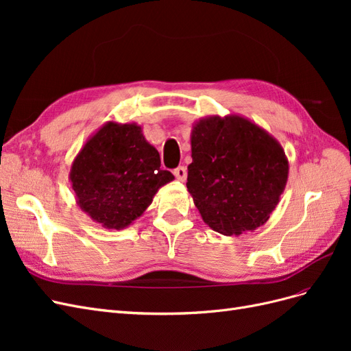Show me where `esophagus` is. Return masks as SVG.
I'll list each match as a JSON object with an SVG mask.
<instances>
[{
	"label": "esophagus",
	"mask_w": 351,
	"mask_h": 351,
	"mask_svg": "<svg viewBox=\"0 0 351 351\" xmlns=\"http://www.w3.org/2000/svg\"><path fill=\"white\" fill-rule=\"evenodd\" d=\"M174 176L177 180H180V182H184L187 178V169L184 167H178L174 169Z\"/></svg>",
	"instance_id": "esophagus-1"
}]
</instances>
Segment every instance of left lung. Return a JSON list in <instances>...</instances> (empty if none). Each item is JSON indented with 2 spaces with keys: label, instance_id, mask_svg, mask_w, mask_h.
Instances as JSON below:
<instances>
[{
  "label": "left lung",
  "instance_id": "8db88e82",
  "mask_svg": "<svg viewBox=\"0 0 351 351\" xmlns=\"http://www.w3.org/2000/svg\"><path fill=\"white\" fill-rule=\"evenodd\" d=\"M187 192L206 226L240 236L263 226L289 178L280 142L240 114L209 115L192 125Z\"/></svg>",
  "mask_w": 351,
  "mask_h": 351
}]
</instances>
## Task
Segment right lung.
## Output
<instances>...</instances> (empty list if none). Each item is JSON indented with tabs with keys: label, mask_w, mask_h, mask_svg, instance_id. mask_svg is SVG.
<instances>
[{
	"label": "right lung",
	"mask_w": 351,
	"mask_h": 351,
	"mask_svg": "<svg viewBox=\"0 0 351 351\" xmlns=\"http://www.w3.org/2000/svg\"><path fill=\"white\" fill-rule=\"evenodd\" d=\"M69 180L76 204L93 222L123 230L141 218L174 176L136 123L107 121L74 156Z\"/></svg>",
	"instance_id": "add662e5"
}]
</instances>
